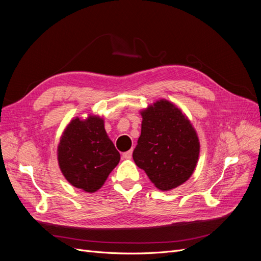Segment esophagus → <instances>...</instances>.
I'll list each match as a JSON object with an SVG mask.
<instances>
[{"instance_id": "1", "label": "esophagus", "mask_w": 261, "mask_h": 261, "mask_svg": "<svg viewBox=\"0 0 261 261\" xmlns=\"http://www.w3.org/2000/svg\"><path fill=\"white\" fill-rule=\"evenodd\" d=\"M132 156H133V151H132V150H128V151H126V152L123 153L124 159H130Z\"/></svg>"}]
</instances>
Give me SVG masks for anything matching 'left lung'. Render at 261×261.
I'll return each mask as SVG.
<instances>
[{"label":"left lung","mask_w":261,"mask_h":261,"mask_svg":"<svg viewBox=\"0 0 261 261\" xmlns=\"http://www.w3.org/2000/svg\"><path fill=\"white\" fill-rule=\"evenodd\" d=\"M141 134L133 152L160 191H170L192 176L200 144L191 121L168 100H159L140 112Z\"/></svg>","instance_id":"left-lung-1"}]
</instances>
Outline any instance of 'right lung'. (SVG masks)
<instances>
[{
    "instance_id": "1",
    "label": "right lung",
    "mask_w": 261,
    "mask_h": 261,
    "mask_svg": "<svg viewBox=\"0 0 261 261\" xmlns=\"http://www.w3.org/2000/svg\"><path fill=\"white\" fill-rule=\"evenodd\" d=\"M120 153L107 135L105 122L96 115L70 121L61 137L58 161L73 186L94 193L120 162Z\"/></svg>"
}]
</instances>
